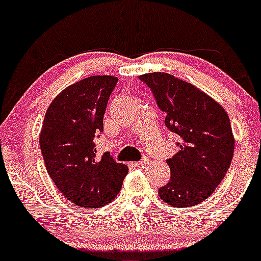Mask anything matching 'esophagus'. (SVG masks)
I'll use <instances>...</instances> for the list:
<instances>
[{"label": "esophagus", "instance_id": "1", "mask_svg": "<svg viewBox=\"0 0 261 261\" xmlns=\"http://www.w3.org/2000/svg\"><path fill=\"white\" fill-rule=\"evenodd\" d=\"M148 164H149V158H143L136 163L137 167H139V168H144L145 165H148Z\"/></svg>", "mask_w": 261, "mask_h": 261}]
</instances>
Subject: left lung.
Here are the masks:
<instances>
[{
	"mask_svg": "<svg viewBox=\"0 0 261 261\" xmlns=\"http://www.w3.org/2000/svg\"><path fill=\"white\" fill-rule=\"evenodd\" d=\"M165 116V127L178 136L179 152L167 161L170 180L159 197L175 208H190L213 194L234 154L230 119L219 103L190 83L164 72L139 75Z\"/></svg>",
	"mask_w": 261,
	"mask_h": 261,
	"instance_id": "8db88e82",
	"label": "left lung"
}]
</instances>
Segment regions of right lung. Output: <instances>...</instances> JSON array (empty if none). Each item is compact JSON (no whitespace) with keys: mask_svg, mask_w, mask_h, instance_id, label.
I'll use <instances>...</instances> for the list:
<instances>
[{"mask_svg":"<svg viewBox=\"0 0 261 261\" xmlns=\"http://www.w3.org/2000/svg\"><path fill=\"white\" fill-rule=\"evenodd\" d=\"M113 75H92L67 87L44 116L40 147L46 169L74 205L100 208L120 192L128 168L109 153L97 155L108 99L117 86Z\"/></svg>","mask_w":261,"mask_h":261,"instance_id":"add662e5","label":"right lung"}]
</instances>
